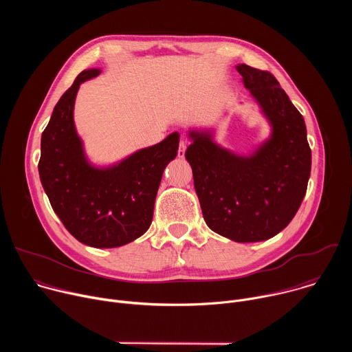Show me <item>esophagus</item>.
<instances>
[{"label": "esophagus", "mask_w": 352, "mask_h": 352, "mask_svg": "<svg viewBox=\"0 0 352 352\" xmlns=\"http://www.w3.org/2000/svg\"><path fill=\"white\" fill-rule=\"evenodd\" d=\"M185 150H186V143L184 140L179 142V146H178V157L182 159L185 156Z\"/></svg>", "instance_id": "obj_1"}]
</instances>
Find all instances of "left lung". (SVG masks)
I'll use <instances>...</instances> for the list:
<instances>
[{
  "label": "left lung",
  "instance_id": "left-lung-1",
  "mask_svg": "<svg viewBox=\"0 0 352 352\" xmlns=\"http://www.w3.org/2000/svg\"><path fill=\"white\" fill-rule=\"evenodd\" d=\"M272 124V136L254 155L236 156L210 133L190 131L185 157L210 230L235 242L277 235L294 219L307 193L312 153L304 117L267 71L236 65Z\"/></svg>",
  "mask_w": 352,
  "mask_h": 352
}]
</instances>
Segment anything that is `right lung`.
Returning a JSON list of instances; mask_svg holds the SVG:
<instances>
[{
  "instance_id": "obj_1",
  "label": "right lung",
  "mask_w": 352,
  "mask_h": 352,
  "mask_svg": "<svg viewBox=\"0 0 352 352\" xmlns=\"http://www.w3.org/2000/svg\"><path fill=\"white\" fill-rule=\"evenodd\" d=\"M98 74L100 69L82 71L56 104L41 135L38 174L53 210L79 242L117 248L139 238L152 224L163 171L177 156L179 133L117 166H90L75 129L74 104L80 83Z\"/></svg>"
}]
</instances>
